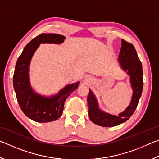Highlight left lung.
Returning a JSON list of instances; mask_svg holds the SVG:
<instances>
[{
    "label": "left lung",
    "instance_id": "8db88e82",
    "mask_svg": "<svg viewBox=\"0 0 159 159\" xmlns=\"http://www.w3.org/2000/svg\"><path fill=\"white\" fill-rule=\"evenodd\" d=\"M121 48L118 55V62L121 68L130 76L133 93L129 106L124 111L116 116L102 111L99 108L95 96L90 89L88 96V116L91 121L103 127H113L121 124L128 120L138 107L142 93L143 71L142 62L133 45L123 39L121 40Z\"/></svg>",
    "mask_w": 159,
    "mask_h": 159
}]
</instances>
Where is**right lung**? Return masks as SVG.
<instances>
[{"label": "right lung", "instance_id": "add662e5", "mask_svg": "<svg viewBox=\"0 0 159 159\" xmlns=\"http://www.w3.org/2000/svg\"><path fill=\"white\" fill-rule=\"evenodd\" d=\"M66 38L56 34H41L26 45L19 57L13 75V86L21 111L34 121L47 123L58 119L63 113L64 102L79 85V81L66 85L57 95L44 97L34 92L29 78V66L41 43H62Z\"/></svg>", "mask_w": 159, "mask_h": 159}]
</instances>
